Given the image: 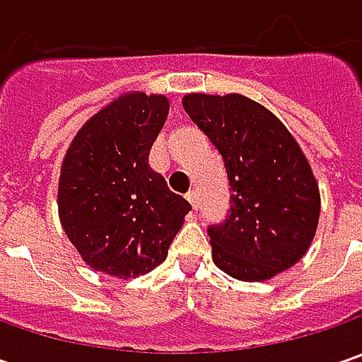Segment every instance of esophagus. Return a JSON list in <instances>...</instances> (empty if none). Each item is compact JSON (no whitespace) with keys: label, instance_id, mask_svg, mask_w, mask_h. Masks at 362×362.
<instances>
[{"label":"esophagus","instance_id":"1","mask_svg":"<svg viewBox=\"0 0 362 362\" xmlns=\"http://www.w3.org/2000/svg\"><path fill=\"white\" fill-rule=\"evenodd\" d=\"M185 197H187V202L191 203V207H193V209H197V193H195L193 189L187 191V195H185Z\"/></svg>","mask_w":362,"mask_h":362}]
</instances>
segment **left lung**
Listing matches in <instances>:
<instances>
[{"label":"left lung","instance_id":"obj_1","mask_svg":"<svg viewBox=\"0 0 362 362\" xmlns=\"http://www.w3.org/2000/svg\"><path fill=\"white\" fill-rule=\"evenodd\" d=\"M183 108L221 153L230 217L209 228L214 264L242 282H264L308 252L320 217L313 167L284 122L243 94L183 96Z\"/></svg>","mask_w":362,"mask_h":362}]
</instances>
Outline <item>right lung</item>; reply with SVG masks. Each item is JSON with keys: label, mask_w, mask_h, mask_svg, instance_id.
<instances>
[{"label": "right lung", "mask_w": 362, "mask_h": 362, "mask_svg": "<svg viewBox=\"0 0 362 362\" xmlns=\"http://www.w3.org/2000/svg\"><path fill=\"white\" fill-rule=\"evenodd\" d=\"M169 115L165 94L127 92L82 124L58 181V216L92 270L136 278L165 262L191 211L148 167Z\"/></svg>", "instance_id": "obj_1"}]
</instances>
